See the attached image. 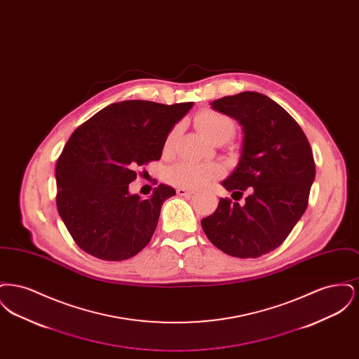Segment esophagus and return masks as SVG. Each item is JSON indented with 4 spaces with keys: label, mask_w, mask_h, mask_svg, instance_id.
Here are the masks:
<instances>
[{
    "label": "esophagus",
    "mask_w": 359,
    "mask_h": 359,
    "mask_svg": "<svg viewBox=\"0 0 359 359\" xmlns=\"http://www.w3.org/2000/svg\"><path fill=\"white\" fill-rule=\"evenodd\" d=\"M176 192H177V195H180V196H188V195H191L194 191H192V189H188V188L177 187L176 188Z\"/></svg>",
    "instance_id": "34e87169"
}]
</instances>
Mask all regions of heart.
I'll list each match as a JSON object with an SVG mask.
<instances>
[{
	"mask_svg": "<svg viewBox=\"0 0 359 359\" xmlns=\"http://www.w3.org/2000/svg\"><path fill=\"white\" fill-rule=\"evenodd\" d=\"M195 126L198 130L210 141L224 140L227 141L236 132V123L229 116L214 111L205 110L201 111L195 118ZM176 136V129L172 130L167 138L165 148H170ZM219 175V168L211 164H198V163H179L173 165L167 172V179L175 186L180 187H202L215 179Z\"/></svg>",
	"mask_w": 359,
	"mask_h": 359,
	"instance_id": "obj_1",
	"label": "heart"
}]
</instances>
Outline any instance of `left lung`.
Here are the masks:
<instances>
[{"instance_id":"obj_1","label":"left lung","mask_w":359,"mask_h":359,"mask_svg":"<svg viewBox=\"0 0 359 359\" xmlns=\"http://www.w3.org/2000/svg\"><path fill=\"white\" fill-rule=\"evenodd\" d=\"M210 104L242 128L238 164L221 184L233 199L246 198L243 205L221 198L202 229L223 253L257 258L278 248L304 214L313 154L299 123L264 94L245 91Z\"/></svg>"}]
</instances>
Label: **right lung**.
Masks as SVG:
<instances>
[{
	"label": "right lung",
	"mask_w": 359,
	"mask_h": 359,
	"mask_svg": "<svg viewBox=\"0 0 359 359\" xmlns=\"http://www.w3.org/2000/svg\"><path fill=\"white\" fill-rule=\"evenodd\" d=\"M192 106L111 103L71 135L56 164V205L86 253L122 261L149 243L161 205L176 191L160 184L151 198L141 199L129 184L138 167L160 160L167 137Z\"/></svg>",
	"instance_id": "obj_1"
}]
</instances>
